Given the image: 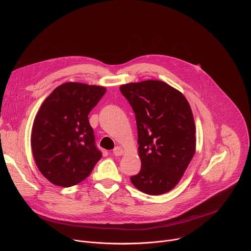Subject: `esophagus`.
I'll return each instance as SVG.
<instances>
[{
	"label": "esophagus",
	"instance_id": "obj_1",
	"mask_svg": "<svg viewBox=\"0 0 251 251\" xmlns=\"http://www.w3.org/2000/svg\"><path fill=\"white\" fill-rule=\"evenodd\" d=\"M113 154L115 156H121L124 154V150L121 148V147H116L114 150H113Z\"/></svg>",
	"mask_w": 251,
	"mask_h": 251
}]
</instances>
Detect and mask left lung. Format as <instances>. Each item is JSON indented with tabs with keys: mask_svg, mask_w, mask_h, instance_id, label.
<instances>
[{
	"mask_svg": "<svg viewBox=\"0 0 251 251\" xmlns=\"http://www.w3.org/2000/svg\"><path fill=\"white\" fill-rule=\"evenodd\" d=\"M132 106L138 130L141 170L130 177L139 191L158 196L180 182L196 152L191 106L176 88L160 80L120 86Z\"/></svg>",
	"mask_w": 251,
	"mask_h": 251,
	"instance_id": "1",
	"label": "left lung"
}]
</instances>
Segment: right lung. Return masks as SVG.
Instances as JSON below:
<instances>
[{
    "mask_svg": "<svg viewBox=\"0 0 251 251\" xmlns=\"http://www.w3.org/2000/svg\"><path fill=\"white\" fill-rule=\"evenodd\" d=\"M106 88L79 82L57 86L43 102L31 130V151L40 172L64 188L82 182L102 154L88 114Z\"/></svg>",
    "mask_w": 251,
    "mask_h": 251,
    "instance_id": "add662e5",
    "label": "right lung"
}]
</instances>
